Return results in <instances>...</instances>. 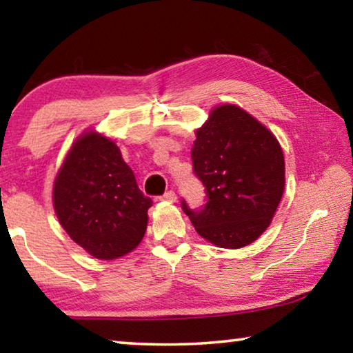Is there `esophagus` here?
<instances>
[{"label": "esophagus", "mask_w": 353, "mask_h": 353, "mask_svg": "<svg viewBox=\"0 0 353 353\" xmlns=\"http://www.w3.org/2000/svg\"><path fill=\"white\" fill-rule=\"evenodd\" d=\"M162 199L163 201H168V202H176L177 194L172 190H170V191H166V193L162 196Z\"/></svg>", "instance_id": "34e87169"}]
</instances>
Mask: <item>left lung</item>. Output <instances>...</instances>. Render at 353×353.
Listing matches in <instances>:
<instances>
[{"label":"left lung","instance_id":"left-lung-1","mask_svg":"<svg viewBox=\"0 0 353 353\" xmlns=\"http://www.w3.org/2000/svg\"><path fill=\"white\" fill-rule=\"evenodd\" d=\"M194 174L204 183L202 210L183 212L204 240L225 249L254 243L276 214L285 190V157L270 129L234 104L210 110L191 148Z\"/></svg>","mask_w":353,"mask_h":353}]
</instances>
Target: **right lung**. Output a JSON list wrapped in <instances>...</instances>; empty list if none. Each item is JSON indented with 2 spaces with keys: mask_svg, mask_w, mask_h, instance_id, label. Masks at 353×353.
<instances>
[{
  "mask_svg": "<svg viewBox=\"0 0 353 353\" xmlns=\"http://www.w3.org/2000/svg\"><path fill=\"white\" fill-rule=\"evenodd\" d=\"M52 205L63 230L99 260H115L139 246L152 205L109 137L79 135L57 171Z\"/></svg>",
  "mask_w": 353,
  "mask_h": 353,
  "instance_id": "obj_1",
  "label": "right lung"
}]
</instances>
